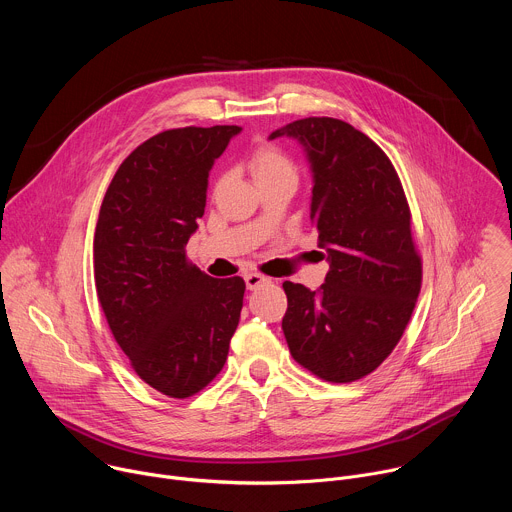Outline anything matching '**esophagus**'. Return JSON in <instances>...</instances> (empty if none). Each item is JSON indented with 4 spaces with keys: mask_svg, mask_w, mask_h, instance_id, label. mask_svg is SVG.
I'll list each match as a JSON object with an SVG mask.
<instances>
[{
    "mask_svg": "<svg viewBox=\"0 0 512 512\" xmlns=\"http://www.w3.org/2000/svg\"><path fill=\"white\" fill-rule=\"evenodd\" d=\"M245 283H247V289H257L263 283H269V279L265 275H261V273H247L245 275Z\"/></svg>",
    "mask_w": 512,
    "mask_h": 512,
    "instance_id": "34e87169",
    "label": "esophagus"
}]
</instances>
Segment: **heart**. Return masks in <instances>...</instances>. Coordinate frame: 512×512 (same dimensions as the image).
I'll list each match as a JSON object with an SVG mask.
<instances>
[{
    "label": "heart",
    "mask_w": 512,
    "mask_h": 512,
    "mask_svg": "<svg viewBox=\"0 0 512 512\" xmlns=\"http://www.w3.org/2000/svg\"><path fill=\"white\" fill-rule=\"evenodd\" d=\"M249 170L257 184L279 180V178H294L296 180V164L289 154L275 143L263 141L257 143L249 156Z\"/></svg>",
    "instance_id": "obj_1"
}]
</instances>
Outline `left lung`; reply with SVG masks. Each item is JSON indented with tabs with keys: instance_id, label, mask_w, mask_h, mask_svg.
I'll list each match as a JSON object with an SVG mask.
<instances>
[{
	"instance_id": "obj_1",
	"label": "left lung",
	"mask_w": 512,
	"mask_h": 512,
	"mask_svg": "<svg viewBox=\"0 0 512 512\" xmlns=\"http://www.w3.org/2000/svg\"><path fill=\"white\" fill-rule=\"evenodd\" d=\"M308 152L310 218L330 271L310 291L285 281L281 328L291 356L328 383L371 375L401 340L421 289V257L401 180L379 145L334 117H306L273 131Z\"/></svg>"
}]
</instances>
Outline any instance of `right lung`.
<instances>
[{
  "instance_id": "obj_1",
  "label": "right lung",
  "mask_w": 512,
  "mask_h": 512,
  "mask_svg": "<svg viewBox=\"0 0 512 512\" xmlns=\"http://www.w3.org/2000/svg\"><path fill=\"white\" fill-rule=\"evenodd\" d=\"M241 127L162 131L123 160L95 229L97 298L141 381L174 399L223 371L245 281L214 279L186 257L204 214L208 174Z\"/></svg>"
}]
</instances>
